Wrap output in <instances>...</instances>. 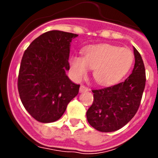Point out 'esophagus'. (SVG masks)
Masks as SVG:
<instances>
[{
	"instance_id": "esophagus-1",
	"label": "esophagus",
	"mask_w": 158,
	"mask_h": 158,
	"mask_svg": "<svg viewBox=\"0 0 158 158\" xmlns=\"http://www.w3.org/2000/svg\"><path fill=\"white\" fill-rule=\"evenodd\" d=\"M89 91V89H88L86 86L85 85H81L80 87V93H84V92Z\"/></svg>"
}]
</instances>
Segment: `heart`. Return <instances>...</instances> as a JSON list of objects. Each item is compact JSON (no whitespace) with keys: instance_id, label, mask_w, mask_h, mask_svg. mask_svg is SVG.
Here are the masks:
<instances>
[{"instance_id":"1","label":"heart","mask_w":158,"mask_h":158,"mask_svg":"<svg viewBox=\"0 0 158 158\" xmlns=\"http://www.w3.org/2000/svg\"><path fill=\"white\" fill-rule=\"evenodd\" d=\"M83 58L71 57L70 69L75 80L81 81L93 69V78L102 85H110L123 77L133 65V53L127 48L109 44H99L87 47Z\"/></svg>"}]
</instances>
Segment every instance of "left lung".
Masks as SVG:
<instances>
[{"mask_svg": "<svg viewBox=\"0 0 158 158\" xmlns=\"http://www.w3.org/2000/svg\"><path fill=\"white\" fill-rule=\"evenodd\" d=\"M135 63L125 81L93 89L94 100L88 109L89 123L101 132H112L124 127L135 116L146 85V72L141 54L134 47Z\"/></svg>", "mask_w": 158, "mask_h": 158, "instance_id": "obj_1", "label": "left lung"}]
</instances>
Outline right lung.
Masks as SVG:
<instances>
[{
    "mask_svg": "<svg viewBox=\"0 0 158 158\" xmlns=\"http://www.w3.org/2000/svg\"><path fill=\"white\" fill-rule=\"evenodd\" d=\"M77 35L50 31L36 38L24 51L18 76V91L27 112L40 123L59 119L80 85L69 80L70 43Z\"/></svg>",
    "mask_w": 158,
    "mask_h": 158,
    "instance_id": "obj_1",
    "label": "right lung"
}]
</instances>
